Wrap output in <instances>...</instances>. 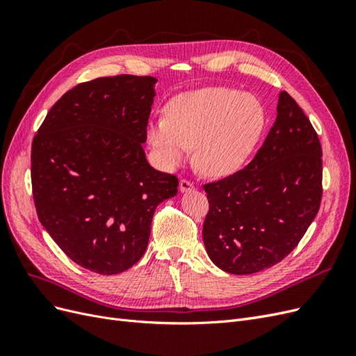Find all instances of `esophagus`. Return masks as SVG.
Instances as JSON below:
<instances>
[{
  "label": "esophagus",
  "mask_w": 356,
  "mask_h": 356,
  "mask_svg": "<svg viewBox=\"0 0 356 356\" xmlns=\"http://www.w3.org/2000/svg\"><path fill=\"white\" fill-rule=\"evenodd\" d=\"M191 190H195V184L188 179H181L179 181V191L181 193H188Z\"/></svg>",
  "instance_id": "obj_1"
}]
</instances>
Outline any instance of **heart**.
I'll return each instance as SVG.
<instances>
[{
    "label": "heart",
    "mask_w": 356,
    "mask_h": 356,
    "mask_svg": "<svg viewBox=\"0 0 356 356\" xmlns=\"http://www.w3.org/2000/svg\"><path fill=\"white\" fill-rule=\"evenodd\" d=\"M264 129L255 96L227 88H203L175 96L168 117L152 118L147 138L160 168L184 163L195 147V163L208 177H227L250 159Z\"/></svg>",
    "instance_id": "obj_1"
}]
</instances>
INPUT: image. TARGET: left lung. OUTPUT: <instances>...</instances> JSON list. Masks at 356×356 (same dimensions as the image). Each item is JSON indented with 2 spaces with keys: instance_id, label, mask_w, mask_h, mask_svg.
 <instances>
[{
  "instance_id": "8db88e82",
  "label": "left lung",
  "mask_w": 356,
  "mask_h": 356,
  "mask_svg": "<svg viewBox=\"0 0 356 356\" xmlns=\"http://www.w3.org/2000/svg\"><path fill=\"white\" fill-rule=\"evenodd\" d=\"M276 113L251 163L203 186L209 200L203 243L212 263L227 273L251 275L282 261L319 211V138L286 92L279 93Z\"/></svg>"
}]
</instances>
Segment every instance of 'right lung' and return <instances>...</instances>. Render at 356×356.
I'll return each mask as SVG.
<instances>
[{
    "label": "right lung",
    "mask_w": 356,
    "mask_h": 356,
    "mask_svg": "<svg viewBox=\"0 0 356 356\" xmlns=\"http://www.w3.org/2000/svg\"><path fill=\"white\" fill-rule=\"evenodd\" d=\"M156 83L123 74L75 86L32 141L38 220L90 272L115 275L139 261L156 208L178 193L177 177L149 166L143 148Z\"/></svg>",
    "instance_id": "add662e5"
}]
</instances>
